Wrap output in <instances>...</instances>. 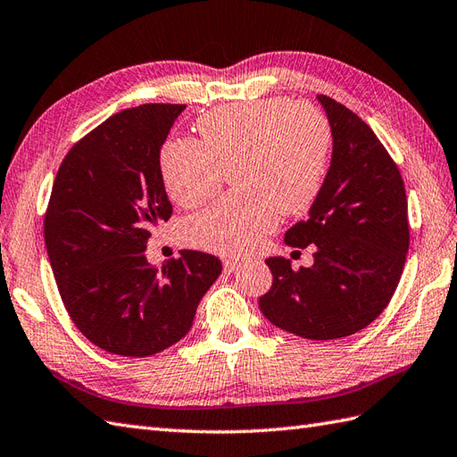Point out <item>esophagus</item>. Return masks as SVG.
<instances>
[{
	"label": "esophagus",
	"instance_id": "esophagus-1",
	"mask_svg": "<svg viewBox=\"0 0 457 457\" xmlns=\"http://www.w3.org/2000/svg\"><path fill=\"white\" fill-rule=\"evenodd\" d=\"M239 267H241V261L231 259V257H226V259H224V270H226V272H233V270H237Z\"/></svg>",
	"mask_w": 457,
	"mask_h": 457
}]
</instances>
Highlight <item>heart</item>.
I'll use <instances>...</instances> for the list:
<instances>
[{
    "label": "heart",
    "instance_id": "b5f03b06",
    "mask_svg": "<svg viewBox=\"0 0 457 457\" xmlns=\"http://www.w3.org/2000/svg\"><path fill=\"white\" fill-rule=\"evenodd\" d=\"M196 130L198 142L163 145L159 167L169 198L198 206L218 193L228 167L236 190L187 221L195 247L247 253L274 228L278 212L300 214L320 195L331 130L312 104L282 97L224 104L200 116Z\"/></svg>",
    "mask_w": 457,
    "mask_h": 457
}]
</instances>
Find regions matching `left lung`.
Wrapping results in <instances>:
<instances>
[{
	"label": "left lung",
	"mask_w": 457,
	"mask_h": 457,
	"mask_svg": "<svg viewBox=\"0 0 457 457\" xmlns=\"http://www.w3.org/2000/svg\"><path fill=\"white\" fill-rule=\"evenodd\" d=\"M333 136L331 165L307 220L286 245H315L310 269L267 259L270 290L259 307L284 331L312 341L358 333L386 310L409 251L407 195L399 169L374 130L345 104L317 95Z\"/></svg>",
	"instance_id": "left-lung-1"
}]
</instances>
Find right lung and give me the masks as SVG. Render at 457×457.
Wrapping results in <instances>:
<instances>
[{
    "label": "right lung",
    "instance_id": "1",
    "mask_svg": "<svg viewBox=\"0 0 457 457\" xmlns=\"http://www.w3.org/2000/svg\"><path fill=\"white\" fill-rule=\"evenodd\" d=\"M183 111L112 114L71 147L52 187L45 241L58 292L79 331L111 354L144 358L180 341L221 272L200 251L162 269L145 259L152 231L173 214L159 152Z\"/></svg>",
    "mask_w": 457,
    "mask_h": 457
}]
</instances>
